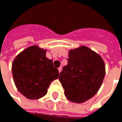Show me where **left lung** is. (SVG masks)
<instances>
[{"instance_id":"obj_1","label":"left lung","mask_w":122,"mask_h":122,"mask_svg":"<svg viewBox=\"0 0 122 122\" xmlns=\"http://www.w3.org/2000/svg\"><path fill=\"white\" fill-rule=\"evenodd\" d=\"M46 54V50L33 46L19 53L12 63L15 85L29 99L45 96L51 82L59 78L58 67L53 66V61Z\"/></svg>"}]
</instances>
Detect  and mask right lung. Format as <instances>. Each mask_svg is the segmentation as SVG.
<instances>
[{
	"label": "right lung",
	"instance_id": "right-lung-1",
	"mask_svg": "<svg viewBox=\"0 0 122 122\" xmlns=\"http://www.w3.org/2000/svg\"><path fill=\"white\" fill-rule=\"evenodd\" d=\"M68 64L63 68L59 81L66 99L82 103L96 94L105 75L102 59L84 46L69 51Z\"/></svg>",
	"mask_w": 122,
	"mask_h": 122
}]
</instances>
